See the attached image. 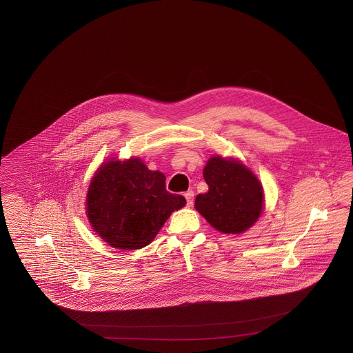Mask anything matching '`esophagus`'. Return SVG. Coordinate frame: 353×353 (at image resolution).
I'll return each mask as SVG.
<instances>
[{"label":"esophagus","instance_id":"esophagus-1","mask_svg":"<svg viewBox=\"0 0 353 353\" xmlns=\"http://www.w3.org/2000/svg\"><path fill=\"white\" fill-rule=\"evenodd\" d=\"M185 199H186V205L188 206H192V203H193V199H194V193H193V190H188V192H185Z\"/></svg>","mask_w":353,"mask_h":353}]
</instances>
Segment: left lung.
<instances>
[{"instance_id":"left-lung-1","label":"left lung","mask_w":353,"mask_h":353,"mask_svg":"<svg viewBox=\"0 0 353 353\" xmlns=\"http://www.w3.org/2000/svg\"><path fill=\"white\" fill-rule=\"evenodd\" d=\"M203 179L209 190L196 197L194 206L205 219L225 234L252 228L263 208V189L250 169L214 156L203 168Z\"/></svg>"}]
</instances>
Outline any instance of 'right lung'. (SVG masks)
I'll return each instance as SVG.
<instances>
[{
	"mask_svg": "<svg viewBox=\"0 0 353 353\" xmlns=\"http://www.w3.org/2000/svg\"><path fill=\"white\" fill-rule=\"evenodd\" d=\"M165 188V176L139 159L101 165L87 193V216L111 246L136 250L150 245L172 212L185 206Z\"/></svg>",
	"mask_w": 353,
	"mask_h": 353,
	"instance_id": "right-lung-1",
	"label": "right lung"
}]
</instances>
